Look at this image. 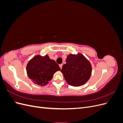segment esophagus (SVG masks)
Returning a JSON list of instances; mask_svg holds the SVG:
<instances>
[{
	"instance_id": "esophagus-1",
	"label": "esophagus",
	"mask_w": 123,
	"mask_h": 123,
	"mask_svg": "<svg viewBox=\"0 0 123 123\" xmlns=\"http://www.w3.org/2000/svg\"><path fill=\"white\" fill-rule=\"evenodd\" d=\"M62 64H60V65H59V67H60V68H61V69L62 68Z\"/></svg>"
}]
</instances>
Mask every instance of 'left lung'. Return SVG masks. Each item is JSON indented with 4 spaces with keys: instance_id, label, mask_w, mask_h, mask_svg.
Wrapping results in <instances>:
<instances>
[{
    "instance_id": "left-lung-1",
    "label": "left lung",
    "mask_w": 123,
    "mask_h": 123,
    "mask_svg": "<svg viewBox=\"0 0 123 123\" xmlns=\"http://www.w3.org/2000/svg\"><path fill=\"white\" fill-rule=\"evenodd\" d=\"M61 72L69 85L80 86L90 79L92 67L90 62L82 54H70L67 58L66 64L62 67Z\"/></svg>"
}]
</instances>
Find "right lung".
<instances>
[{
	"label": "right lung",
	"instance_id": "add662e5",
	"mask_svg": "<svg viewBox=\"0 0 123 123\" xmlns=\"http://www.w3.org/2000/svg\"><path fill=\"white\" fill-rule=\"evenodd\" d=\"M61 70L59 65L51 60L48 55L36 56L30 61L27 66L29 77L35 84L46 85L52 79L53 74Z\"/></svg>",
	"mask_w": 123,
	"mask_h": 123
}]
</instances>
